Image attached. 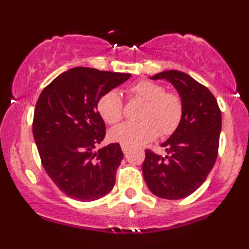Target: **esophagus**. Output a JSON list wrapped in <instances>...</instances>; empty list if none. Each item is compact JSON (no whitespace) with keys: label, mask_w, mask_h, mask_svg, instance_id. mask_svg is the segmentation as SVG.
<instances>
[{"label":"esophagus","mask_w":249,"mask_h":249,"mask_svg":"<svg viewBox=\"0 0 249 249\" xmlns=\"http://www.w3.org/2000/svg\"><path fill=\"white\" fill-rule=\"evenodd\" d=\"M122 151H123V153L126 154L127 151H128V147H127V146H125V145H122Z\"/></svg>","instance_id":"34e87169"}]
</instances>
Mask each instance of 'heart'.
I'll return each mask as SVG.
<instances>
[{"mask_svg": "<svg viewBox=\"0 0 249 249\" xmlns=\"http://www.w3.org/2000/svg\"><path fill=\"white\" fill-rule=\"evenodd\" d=\"M136 100L145 102L140 123H123L109 132V139L127 147L143 145L158 137H168L178 130L183 118L184 107L178 94L167 92L159 83L142 80L127 89ZM97 111L107 124H116L123 117V102L116 90L107 91L98 98Z\"/></svg>", "mask_w": 249, "mask_h": 249, "instance_id": "1", "label": "heart"}]
</instances>
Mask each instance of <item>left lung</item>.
Masks as SVG:
<instances>
[{"label": "left lung", "instance_id": "obj_1", "mask_svg": "<svg viewBox=\"0 0 249 249\" xmlns=\"http://www.w3.org/2000/svg\"><path fill=\"white\" fill-rule=\"evenodd\" d=\"M151 79L172 83L182 98L184 112L178 130L161 143L166 157L145 151L143 178L155 196L181 199L198 189L213 168L221 112L212 92L183 71H164Z\"/></svg>", "mask_w": 249, "mask_h": 249}]
</instances>
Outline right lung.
<instances>
[{
  "instance_id": "obj_1",
  "label": "right lung",
  "mask_w": 249,
  "mask_h": 249,
  "mask_svg": "<svg viewBox=\"0 0 249 249\" xmlns=\"http://www.w3.org/2000/svg\"><path fill=\"white\" fill-rule=\"evenodd\" d=\"M131 74L75 67L60 74L36 104L34 138L44 169L71 198L91 202L112 190L123 160L119 143L94 149L106 137L98 98Z\"/></svg>"
}]
</instances>
